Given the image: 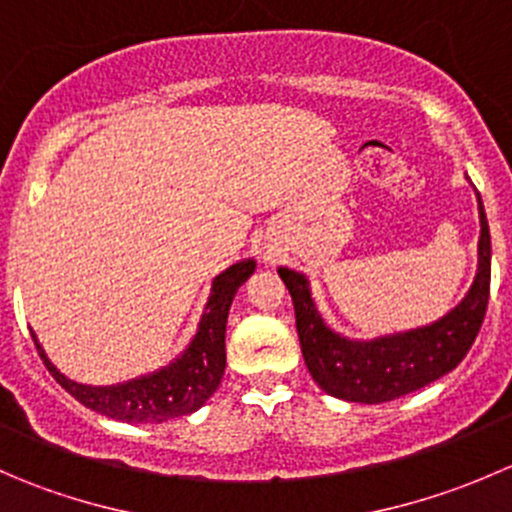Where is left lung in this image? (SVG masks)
<instances>
[{
  "label": "left lung",
  "instance_id": "8db88e82",
  "mask_svg": "<svg viewBox=\"0 0 512 512\" xmlns=\"http://www.w3.org/2000/svg\"><path fill=\"white\" fill-rule=\"evenodd\" d=\"M478 270L466 297L426 327L356 342L327 327L307 277L280 267L292 294L304 364L319 389L356 404H384L423 389L456 369L476 342L490 294V230L478 195Z\"/></svg>",
  "mask_w": 512,
  "mask_h": 512
}]
</instances>
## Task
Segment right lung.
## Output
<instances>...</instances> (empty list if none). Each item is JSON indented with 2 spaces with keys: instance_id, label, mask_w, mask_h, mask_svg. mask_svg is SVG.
<instances>
[{
  "instance_id": "right-lung-1",
  "label": "right lung",
  "mask_w": 512,
  "mask_h": 512,
  "mask_svg": "<svg viewBox=\"0 0 512 512\" xmlns=\"http://www.w3.org/2000/svg\"><path fill=\"white\" fill-rule=\"evenodd\" d=\"M255 260H242L227 267L213 280L208 304L200 317L198 332L183 354L153 374L123 381L116 386H86L66 379L49 361L44 347L36 344L41 361L56 381L74 396L79 404L96 414L126 423H163L175 416L198 411L213 396L225 374V327L227 312L237 289L255 272Z\"/></svg>"
}]
</instances>
